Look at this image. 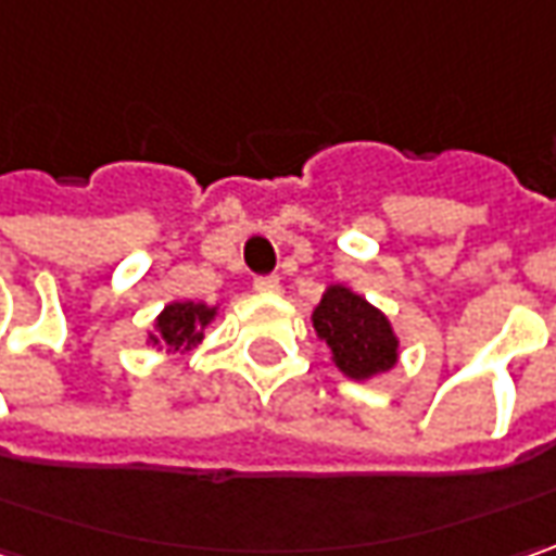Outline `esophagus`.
I'll return each mask as SVG.
<instances>
[{
    "instance_id": "obj_1",
    "label": "esophagus",
    "mask_w": 556,
    "mask_h": 556,
    "mask_svg": "<svg viewBox=\"0 0 556 556\" xmlns=\"http://www.w3.org/2000/svg\"><path fill=\"white\" fill-rule=\"evenodd\" d=\"M254 289L264 292V295H274V292H279V277H257L254 279Z\"/></svg>"
}]
</instances>
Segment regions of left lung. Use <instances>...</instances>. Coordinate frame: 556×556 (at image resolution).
<instances>
[{"label":"left lung","instance_id":"left-lung-1","mask_svg":"<svg viewBox=\"0 0 556 556\" xmlns=\"http://www.w3.org/2000/svg\"><path fill=\"white\" fill-rule=\"evenodd\" d=\"M314 329L332 349L339 370L351 379H367L382 374L399 357V339L389 320L342 286L326 289L314 307Z\"/></svg>","mask_w":556,"mask_h":556}]
</instances>
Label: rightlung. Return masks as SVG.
I'll list each match as a JSON object with an SVG mask.
<instances>
[{
    "label": "right lung",
    "mask_w": 556,
    "mask_h": 556,
    "mask_svg": "<svg viewBox=\"0 0 556 556\" xmlns=\"http://www.w3.org/2000/svg\"><path fill=\"white\" fill-rule=\"evenodd\" d=\"M211 317H214V307H207V304H167L164 314L157 317V332H152L149 339L155 345H167V349L174 351H189L192 345L202 342Z\"/></svg>",
    "instance_id": "1"
}]
</instances>
